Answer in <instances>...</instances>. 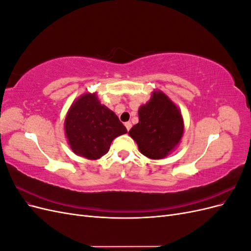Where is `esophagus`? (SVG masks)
I'll return each mask as SVG.
<instances>
[{"label": "esophagus", "mask_w": 251, "mask_h": 251, "mask_svg": "<svg viewBox=\"0 0 251 251\" xmlns=\"http://www.w3.org/2000/svg\"><path fill=\"white\" fill-rule=\"evenodd\" d=\"M125 126H126V130H127V131H130V130H131L132 124L130 123V121H127V123H126V124H125Z\"/></svg>", "instance_id": "1"}]
</instances>
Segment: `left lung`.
Masks as SVG:
<instances>
[{
  "mask_svg": "<svg viewBox=\"0 0 251 251\" xmlns=\"http://www.w3.org/2000/svg\"><path fill=\"white\" fill-rule=\"evenodd\" d=\"M139 123L128 134L138 144L141 154L162 159L176 149L184 131L181 112L161 91H154L151 100L138 110Z\"/></svg>",
  "mask_w": 251,
  "mask_h": 251,
  "instance_id": "obj_1",
  "label": "left lung"
}]
</instances>
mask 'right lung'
Instances as JSON below:
<instances>
[{
    "mask_svg": "<svg viewBox=\"0 0 251 251\" xmlns=\"http://www.w3.org/2000/svg\"><path fill=\"white\" fill-rule=\"evenodd\" d=\"M65 131L74 153L90 160L107 154L113 139L127 133L116 114L101 104L95 93L83 94L72 103Z\"/></svg>",
    "mask_w": 251,
    "mask_h": 251,
    "instance_id": "add662e5",
    "label": "right lung"
}]
</instances>
